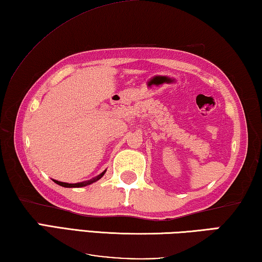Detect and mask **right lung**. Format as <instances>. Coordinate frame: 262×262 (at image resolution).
Instances as JSON below:
<instances>
[{"instance_id": "add662e5", "label": "right lung", "mask_w": 262, "mask_h": 262, "mask_svg": "<svg viewBox=\"0 0 262 262\" xmlns=\"http://www.w3.org/2000/svg\"><path fill=\"white\" fill-rule=\"evenodd\" d=\"M103 173H105V171H103L102 173H100V175H99L98 177L93 178V180H91V181H87V182H81V183H76V184L64 183V182H59V181H56V180H53V182H55V183H57L58 185H60V186H64V188H79V186H85V185L92 184L93 182L98 181V180H100V178L103 176Z\"/></svg>"}]
</instances>
